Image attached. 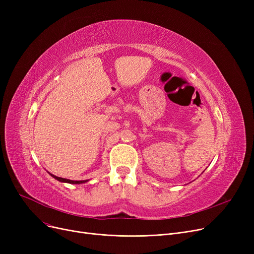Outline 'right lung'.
<instances>
[{"instance_id": "add662e5", "label": "right lung", "mask_w": 254, "mask_h": 254, "mask_svg": "<svg viewBox=\"0 0 254 254\" xmlns=\"http://www.w3.org/2000/svg\"><path fill=\"white\" fill-rule=\"evenodd\" d=\"M53 178H56L57 180H59V181H61V182H66V183H72V184H80V183H84V182H86V181H88V180H81V181H74V180H70V179H65V178H62V177H57V176H55V175H52V174H50Z\"/></svg>"}]
</instances>
